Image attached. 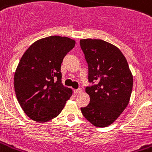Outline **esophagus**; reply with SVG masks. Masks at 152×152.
Instances as JSON below:
<instances>
[{
    "label": "esophagus",
    "instance_id": "esophagus-1",
    "mask_svg": "<svg viewBox=\"0 0 152 152\" xmlns=\"http://www.w3.org/2000/svg\"><path fill=\"white\" fill-rule=\"evenodd\" d=\"M82 92V89L81 88H78V89H76V90H74V93L75 94H80Z\"/></svg>",
    "mask_w": 152,
    "mask_h": 152
}]
</instances>
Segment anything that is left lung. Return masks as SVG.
I'll return each instance as SVG.
<instances>
[{
  "mask_svg": "<svg viewBox=\"0 0 152 152\" xmlns=\"http://www.w3.org/2000/svg\"><path fill=\"white\" fill-rule=\"evenodd\" d=\"M80 44L88 65V81L92 84L85 89L90 103L81 107V112L94 126L107 127L129 103L132 74L126 58L115 45L96 39H83Z\"/></svg>",
  "mask_w": 152,
  "mask_h": 152,
  "instance_id": "obj_1",
  "label": "left lung"
}]
</instances>
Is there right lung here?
I'll use <instances>...</instances> for the list:
<instances>
[{
  "mask_svg": "<svg viewBox=\"0 0 152 152\" xmlns=\"http://www.w3.org/2000/svg\"><path fill=\"white\" fill-rule=\"evenodd\" d=\"M76 41L51 36L32 44L20 61L14 75L17 100L28 116L44 123L57 116L72 96L61 82V63Z\"/></svg>",
  "mask_w": 152,
  "mask_h": 152,
  "instance_id": "right-lung-1",
  "label": "right lung"
}]
</instances>
